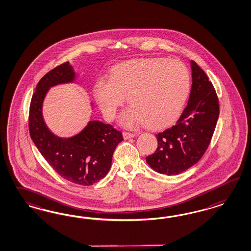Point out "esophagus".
<instances>
[{
    "label": "esophagus",
    "instance_id": "34e87169",
    "mask_svg": "<svg viewBox=\"0 0 251 251\" xmlns=\"http://www.w3.org/2000/svg\"><path fill=\"white\" fill-rule=\"evenodd\" d=\"M122 136L124 138V140H128L129 138H133V137L135 136V134L134 133H130V132H127V131H124L122 133Z\"/></svg>",
    "mask_w": 251,
    "mask_h": 251
}]
</instances>
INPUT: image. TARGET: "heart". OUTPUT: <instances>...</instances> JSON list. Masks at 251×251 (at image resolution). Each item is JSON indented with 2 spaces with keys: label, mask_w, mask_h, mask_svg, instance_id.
Returning a JSON list of instances; mask_svg holds the SVG:
<instances>
[{
  "label": "heart",
  "mask_w": 251,
  "mask_h": 251,
  "mask_svg": "<svg viewBox=\"0 0 251 251\" xmlns=\"http://www.w3.org/2000/svg\"><path fill=\"white\" fill-rule=\"evenodd\" d=\"M190 89V73L182 62L146 58L116 65L109 78H98L93 91L107 121L114 119L127 96L130 107L121 115L122 125L145 123L149 129H160L178 118Z\"/></svg>",
  "instance_id": "1"
}]
</instances>
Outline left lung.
<instances>
[{
  "mask_svg": "<svg viewBox=\"0 0 251 251\" xmlns=\"http://www.w3.org/2000/svg\"><path fill=\"white\" fill-rule=\"evenodd\" d=\"M192 85L188 105L171 128L156 134V151L145 159L160 174L177 175L194 166L210 145L219 117V102L203 70L190 61Z\"/></svg>",
  "mask_w": 251,
  "mask_h": 251,
  "instance_id": "obj_1",
  "label": "left lung"
}]
</instances>
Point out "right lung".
Listing matches in <instances>:
<instances>
[{
    "instance_id": "1",
    "label": "right lung",
    "mask_w": 251,
    "mask_h": 251,
    "mask_svg": "<svg viewBox=\"0 0 251 251\" xmlns=\"http://www.w3.org/2000/svg\"><path fill=\"white\" fill-rule=\"evenodd\" d=\"M75 79L76 74L69 61L41 78L31 99L29 133L38 151L61 177L89 186L108 173L113 152L123 137L111 125L94 120L79 133L69 138L57 136L48 128L42 113L47 93L50 87L75 83Z\"/></svg>"
}]
</instances>
